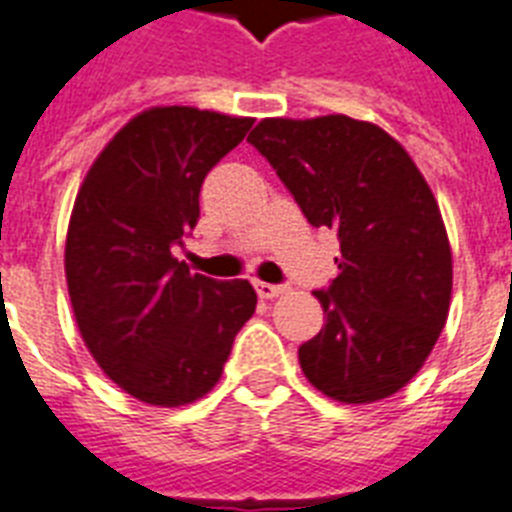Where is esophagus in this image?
Here are the masks:
<instances>
[{"instance_id":"obj_1","label":"esophagus","mask_w":512,"mask_h":512,"mask_svg":"<svg viewBox=\"0 0 512 512\" xmlns=\"http://www.w3.org/2000/svg\"><path fill=\"white\" fill-rule=\"evenodd\" d=\"M255 289H257V297L260 299H276L278 294H284V286L265 284V281H257Z\"/></svg>"}]
</instances>
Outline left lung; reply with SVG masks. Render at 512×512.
Returning a JSON list of instances; mask_svg holds the SVG:
<instances>
[{"label":"left lung","instance_id":"8db88e82","mask_svg":"<svg viewBox=\"0 0 512 512\" xmlns=\"http://www.w3.org/2000/svg\"><path fill=\"white\" fill-rule=\"evenodd\" d=\"M315 228L339 236L326 315L299 347L307 381L344 405L397 394L421 371L452 299V249L426 178L400 141L347 115L265 118L247 136Z\"/></svg>","mask_w":512,"mask_h":512}]
</instances>
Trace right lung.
<instances>
[{
    "mask_svg": "<svg viewBox=\"0 0 512 512\" xmlns=\"http://www.w3.org/2000/svg\"><path fill=\"white\" fill-rule=\"evenodd\" d=\"M252 123L149 107L107 141L78 189L65 239L70 305L91 357L139 402L205 397L255 313L249 281H215L178 260L202 181Z\"/></svg>",
    "mask_w": 512,
    "mask_h": 512,
    "instance_id": "add662e5",
    "label": "right lung"
}]
</instances>
